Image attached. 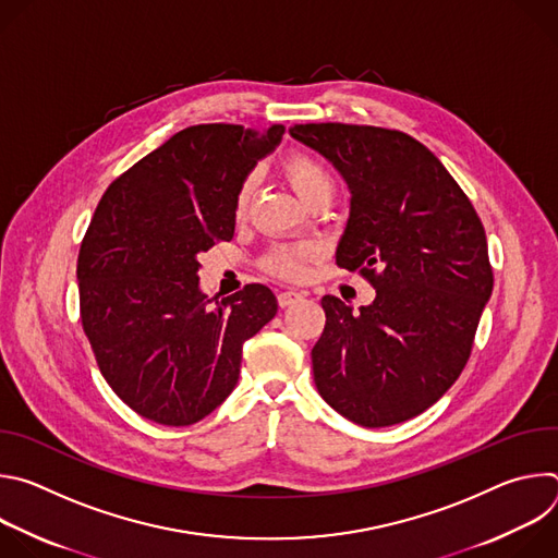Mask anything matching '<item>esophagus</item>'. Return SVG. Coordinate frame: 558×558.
Here are the masks:
<instances>
[{"label": "esophagus", "mask_w": 558, "mask_h": 558, "mask_svg": "<svg viewBox=\"0 0 558 558\" xmlns=\"http://www.w3.org/2000/svg\"><path fill=\"white\" fill-rule=\"evenodd\" d=\"M300 298H304L302 293H298V291H282V293H278V304L284 308V306H289V304H293V302H298Z\"/></svg>", "instance_id": "34e87169"}]
</instances>
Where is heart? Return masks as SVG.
Instances as JSON below:
<instances>
[{
    "instance_id": "heart-1",
    "label": "heart",
    "mask_w": 558,
    "mask_h": 558,
    "mask_svg": "<svg viewBox=\"0 0 558 558\" xmlns=\"http://www.w3.org/2000/svg\"><path fill=\"white\" fill-rule=\"evenodd\" d=\"M282 174L289 181L291 190L298 194L302 203H308L315 196L331 198L336 192V177L333 172L311 154L293 151L282 161ZM254 179H245L235 192L233 211L235 216H243L252 201ZM313 245H282L269 252L265 258V267L284 278H300L304 274V263L313 256Z\"/></svg>"
}]
</instances>
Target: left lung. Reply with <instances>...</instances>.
Returning <instances> with one entry per match:
<instances>
[{
	"mask_svg": "<svg viewBox=\"0 0 558 558\" xmlns=\"http://www.w3.org/2000/svg\"><path fill=\"white\" fill-rule=\"evenodd\" d=\"M289 134L344 179L351 209L336 263L375 289L357 313L323 298L315 386L353 424H402L433 407L470 357L493 293L484 225L439 158L404 132L306 123Z\"/></svg>",
	"mask_w": 558,
	"mask_h": 558,
	"instance_id": "left-lung-1",
	"label": "left lung"
}]
</instances>
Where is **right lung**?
<instances>
[{
	"mask_svg": "<svg viewBox=\"0 0 558 558\" xmlns=\"http://www.w3.org/2000/svg\"><path fill=\"white\" fill-rule=\"evenodd\" d=\"M282 134L185 128L99 201L76 263L82 323L106 381L149 422L190 426L218 409L238 384L243 344L278 311L265 284L209 306L198 254L231 241L235 192Z\"/></svg>",
	"mask_w": 558,
	"mask_h": 558,
	"instance_id": "1",
	"label": "right lung"
}]
</instances>
